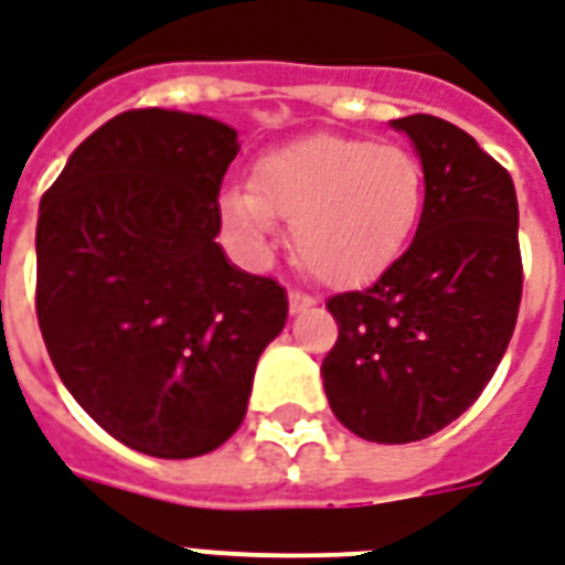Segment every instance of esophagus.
Masks as SVG:
<instances>
[{
    "instance_id": "1",
    "label": "esophagus",
    "mask_w": 565,
    "mask_h": 565,
    "mask_svg": "<svg viewBox=\"0 0 565 565\" xmlns=\"http://www.w3.org/2000/svg\"><path fill=\"white\" fill-rule=\"evenodd\" d=\"M313 305H317V299H313V296H308V292H299V290H290V313L308 311V308H313Z\"/></svg>"
}]
</instances>
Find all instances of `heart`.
<instances>
[{
    "instance_id": "1",
    "label": "heart",
    "mask_w": 565,
    "mask_h": 565,
    "mask_svg": "<svg viewBox=\"0 0 565 565\" xmlns=\"http://www.w3.org/2000/svg\"><path fill=\"white\" fill-rule=\"evenodd\" d=\"M424 201V166L408 148L311 132L260 153L252 186L218 195V222L243 260L264 264L278 215L290 218L299 264L322 284L355 287L397 260Z\"/></svg>"
}]
</instances>
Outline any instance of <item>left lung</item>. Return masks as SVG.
<instances>
[{
	"label": "left lung",
	"mask_w": 565,
	"mask_h": 565,
	"mask_svg": "<svg viewBox=\"0 0 565 565\" xmlns=\"http://www.w3.org/2000/svg\"><path fill=\"white\" fill-rule=\"evenodd\" d=\"M426 174L415 239L367 290L329 299L331 412L355 436L408 445L454 424L510 347L522 301L519 201L507 168L441 118L391 120Z\"/></svg>",
	"instance_id": "left-lung-1"
}]
</instances>
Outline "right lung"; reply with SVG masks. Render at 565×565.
<instances>
[{"mask_svg":"<svg viewBox=\"0 0 565 565\" xmlns=\"http://www.w3.org/2000/svg\"><path fill=\"white\" fill-rule=\"evenodd\" d=\"M236 129L178 109L106 120L38 215V326L64 387L120 445L192 459L243 424L287 292L215 236Z\"/></svg>","mask_w":565,"mask_h":565,"instance_id":"right-lung-1","label":"right lung"}]
</instances>
